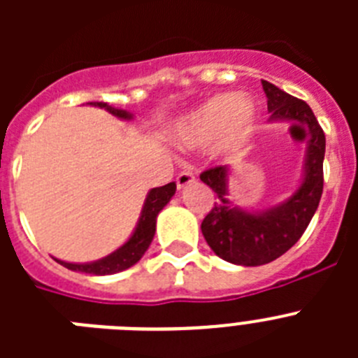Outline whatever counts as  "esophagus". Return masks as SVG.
<instances>
[{
  "mask_svg": "<svg viewBox=\"0 0 358 358\" xmlns=\"http://www.w3.org/2000/svg\"><path fill=\"white\" fill-rule=\"evenodd\" d=\"M176 182H177V188L182 189L186 188V186L192 185V182H195V176L189 172V170H182V172L176 177Z\"/></svg>",
  "mask_w": 358,
  "mask_h": 358,
  "instance_id": "34e87169",
  "label": "esophagus"
}]
</instances>
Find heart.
<instances>
[{"label":"heart","instance_id":"b5f03b06","mask_svg":"<svg viewBox=\"0 0 358 358\" xmlns=\"http://www.w3.org/2000/svg\"><path fill=\"white\" fill-rule=\"evenodd\" d=\"M258 125V106L252 98L218 93L182 116L176 138L185 147L215 143L218 154L229 156L245 150Z\"/></svg>","mask_w":358,"mask_h":358}]
</instances>
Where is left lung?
Wrapping results in <instances>:
<instances>
[{"instance_id":"1","label":"left lung","mask_w":358,"mask_h":358,"mask_svg":"<svg viewBox=\"0 0 358 358\" xmlns=\"http://www.w3.org/2000/svg\"><path fill=\"white\" fill-rule=\"evenodd\" d=\"M268 122L299 123L308 127L301 181L292 194L265 210H245L229 199V164L202 172L201 181L218 201L202 220L201 229L211 251L235 265L256 267L285 255L301 238L322 195V161L327 140L310 106L264 80Z\"/></svg>"}]
</instances>
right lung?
<instances>
[{"label": "right lung", "mask_w": 358, "mask_h": 358, "mask_svg": "<svg viewBox=\"0 0 358 358\" xmlns=\"http://www.w3.org/2000/svg\"><path fill=\"white\" fill-rule=\"evenodd\" d=\"M87 106L100 107V109H106L107 113H110L113 116L120 120H134V115L129 113L125 109H118V107L109 106L107 102H90ZM176 182H169V185L159 186V188H152L147 194L143 202V208H141L140 218L136 222L134 231L131 233V236L127 238V242L120 245L116 251H113L110 255L103 256L100 260L94 262H85V264H75V262H64L59 260V258H53L57 264H61L62 267L69 268V271H75V273H84V274H93V276H107V274H116L122 273L125 268L132 267L138 262L141 260V256L147 252V249L150 248L154 235H156V222L157 215L161 213L166 204L170 202V199L176 194Z\"/></svg>", "instance_id": "right-lung-1"}]
</instances>
